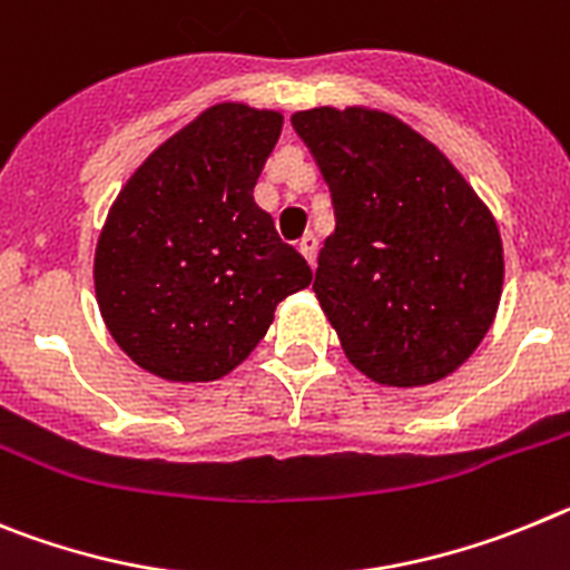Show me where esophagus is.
Here are the masks:
<instances>
[{"label": "esophagus", "mask_w": 570, "mask_h": 570, "mask_svg": "<svg viewBox=\"0 0 570 570\" xmlns=\"http://www.w3.org/2000/svg\"><path fill=\"white\" fill-rule=\"evenodd\" d=\"M297 249H301V255L309 261V266H315V258H317V238H315V235L306 233L304 238L297 240Z\"/></svg>", "instance_id": "1"}]
</instances>
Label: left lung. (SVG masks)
I'll use <instances>...</instances> for the list:
<instances>
[{
  "instance_id": "1",
  "label": "left lung",
  "mask_w": 570,
  "mask_h": 570,
  "mask_svg": "<svg viewBox=\"0 0 570 570\" xmlns=\"http://www.w3.org/2000/svg\"><path fill=\"white\" fill-rule=\"evenodd\" d=\"M292 127L332 193L335 233L312 289L348 363L397 389L449 377L500 306L505 264L491 209L392 112L312 107Z\"/></svg>"
}]
</instances>
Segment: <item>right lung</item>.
Here are the masks:
<instances>
[{"mask_svg": "<svg viewBox=\"0 0 570 570\" xmlns=\"http://www.w3.org/2000/svg\"><path fill=\"white\" fill-rule=\"evenodd\" d=\"M284 116L213 105L127 178L96 244V301L112 341L156 377L207 383L266 335L312 269L255 204Z\"/></svg>", "mask_w": 570, "mask_h": 570, "instance_id": "add662e5", "label": "right lung"}]
</instances>
